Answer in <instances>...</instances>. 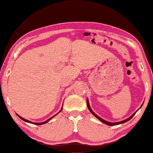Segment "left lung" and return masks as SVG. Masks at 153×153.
<instances>
[{"mask_svg":"<svg viewBox=\"0 0 153 153\" xmlns=\"http://www.w3.org/2000/svg\"><path fill=\"white\" fill-rule=\"evenodd\" d=\"M142 105H143V104H142ZM142 105L141 106V107L142 106ZM87 106H88V108L89 109V111H91V113L94 116H95L96 118H97L98 120H100V121H101V122H102L103 123H104V124H106V125H109V126H114V125H119V124H123V123H126V122H127V121H129V120H130V119H131L133 118V116H134L135 115V114L136 113H137V111H136L134 114H133L132 115H131V116L129 117V118H128L127 119H126V120H123V121H120V122H118V123H110V122H108V121H106V120H103V119L102 118H100V117H99L97 116V114H95V113H94L93 111H92V109H91V106H90V104H89V102H88V100L87 99ZM140 107V108H141Z\"/></svg>","mask_w":153,"mask_h":153,"instance_id":"left-lung-1","label":"left lung"}]
</instances>
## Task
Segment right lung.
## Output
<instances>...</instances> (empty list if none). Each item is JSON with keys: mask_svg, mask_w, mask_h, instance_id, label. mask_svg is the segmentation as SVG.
Instances as JSON below:
<instances>
[{"mask_svg": "<svg viewBox=\"0 0 153 153\" xmlns=\"http://www.w3.org/2000/svg\"><path fill=\"white\" fill-rule=\"evenodd\" d=\"M62 107L61 108V109H60V111H59V112H60V111H62ZM59 112H58V114H59ZM58 114H56V115H54V116H52V117H51V118H49V119H48V120H46V121H45V122H43V123H33V122H30V121H29V120H26V119H25V118H22V117H21L20 116H19V115H18V114H16V115H17V116H18V117H19V118H20L21 119H22V120H24V121H25V122H27V123H33V124H34V125H43V124H45V123H48V122H49V121L50 120H51V119H52V118H53V117H55V116H56V115H57Z\"/></svg>", "mask_w": 153, "mask_h": 153, "instance_id": "1", "label": "right lung"}]
</instances>
